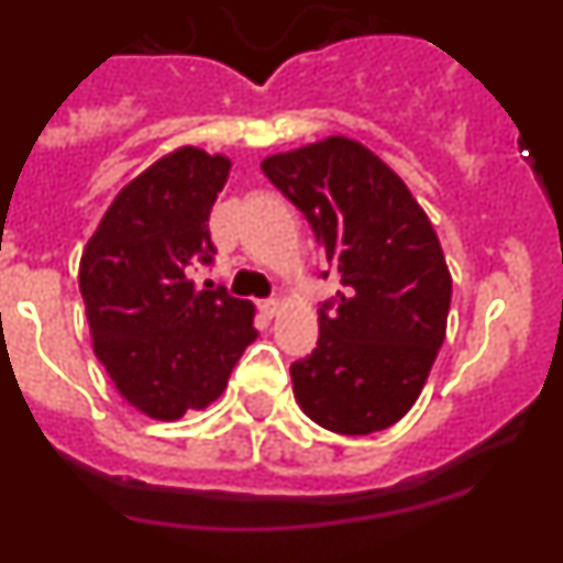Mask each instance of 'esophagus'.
I'll use <instances>...</instances> for the list:
<instances>
[{"label":"esophagus","instance_id":"esophagus-1","mask_svg":"<svg viewBox=\"0 0 563 563\" xmlns=\"http://www.w3.org/2000/svg\"><path fill=\"white\" fill-rule=\"evenodd\" d=\"M258 310L265 312L267 318H273L282 312V301H278V298H265V301H258Z\"/></svg>","mask_w":563,"mask_h":563}]
</instances>
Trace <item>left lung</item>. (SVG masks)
<instances>
[{"mask_svg":"<svg viewBox=\"0 0 563 563\" xmlns=\"http://www.w3.org/2000/svg\"><path fill=\"white\" fill-rule=\"evenodd\" d=\"M262 172L305 213L343 285L318 310L312 355L290 366L298 406L335 434L389 429L445 341L451 273L434 225L375 152L341 134L271 154Z\"/></svg>","mask_w":563,"mask_h":563,"instance_id":"obj_1","label":"left lung"}]
</instances>
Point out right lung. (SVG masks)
<instances>
[{
  "instance_id": "obj_1",
  "label": "right lung",
  "mask_w": 563,
  "mask_h": 563,
  "mask_svg": "<svg viewBox=\"0 0 563 563\" xmlns=\"http://www.w3.org/2000/svg\"><path fill=\"white\" fill-rule=\"evenodd\" d=\"M228 172L222 154L174 148L121 188L84 247L92 350L114 389L154 420L217 400L258 335L251 301L188 278L217 253L208 217Z\"/></svg>"
}]
</instances>
